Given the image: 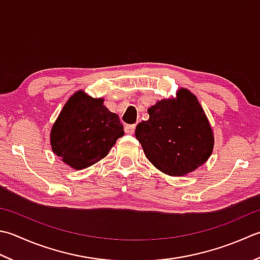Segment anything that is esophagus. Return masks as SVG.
<instances>
[{
  "mask_svg": "<svg viewBox=\"0 0 260 260\" xmlns=\"http://www.w3.org/2000/svg\"><path fill=\"white\" fill-rule=\"evenodd\" d=\"M135 128H136L135 125H126L125 126V132L127 134H134Z\"/></svg>",
  "mask_w": 260,
  "mask_h": 260,
  "instance_id": "obj_1",
  "label": "esophagus"
}]
</instances>
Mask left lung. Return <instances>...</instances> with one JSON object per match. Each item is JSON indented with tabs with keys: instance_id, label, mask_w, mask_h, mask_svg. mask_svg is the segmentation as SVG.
Masks as SVG:
<instances>
[{
	"instance_id": "1",
	"label": "left lung",
	"mask_w": 260,
	"mask_h": 260,
	"mask_svg": "<svg viewBox=\"0 0 260 260\" xmlns=\"http://www.w3.org/2000/svg\"><path fill=\"white\" fill-rule=\"evenodd\" d=\"M149 119L136 126L135 136L157 170L186 176L205 164L214 147V133L196 95L180 88L176 96L147 108Z\"/></svg>"
}]
</instances>
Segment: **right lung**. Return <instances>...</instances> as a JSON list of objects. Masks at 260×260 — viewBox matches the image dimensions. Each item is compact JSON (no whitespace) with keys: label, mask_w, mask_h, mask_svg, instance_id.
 <instances>
[{"label":"right lung","mask_w":260,"mask_h":260,"mask_svg":"<svg viewBox=\"0 0 260 260\" xmlns=\"http://www.w3.org/2000/svg\"><path fill=\"white\" fill-rule=\"evenodd\" d=\"M124 127L117 114L83 90L66 101L50 131V146L65 165L82 170L104 159L123 136Z\"/></svg>","instance_id":"right-lung-1"}]
</instances>
